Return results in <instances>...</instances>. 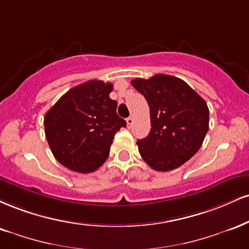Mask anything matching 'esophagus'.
Listing matches in <instances>:
<instances>
[{
	"label": "esophagus",
	"instance_id": "1",
	"mask_svg": "<svg viewBox=\"0 0 249 249\" xmlns=\"http://www.w3.org/2000/svg\"><path fill=\"white\" fill-rule=\"evenodd\" d=\"M126 124H127V127L128 128L132 126V124H133V118H132V117H128V118H126Z\"/></svg>",
	"mask_w": 249,
	"mask_h": 249
}]
</instances>
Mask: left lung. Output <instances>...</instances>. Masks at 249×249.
I'll return each mask as SVG.
<instances>
[{"label":"left lung","mask_w":249,"mask_h":249,"mask_svg":"<svg viewBox=\"0 0 249 249\" xmlns=\"http://www.w3.org/2000/svg\"><path fill=\"white\" fill-rule=\"evenodd\" d=\"M131 83L145 96L151 115L148 136L137 142L143 161L159 172L182 166L197 153L209 130L206 102L183 80L166 74Z\"/></svg>","instance_id":"1"}]
</instances>
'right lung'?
<instances>
[{
  "label": "right lung",
  "mask_w": 249,
  "mask_h": 249,
  "mask_svg": "<svg viewBox=\"0 0 249 249\" xmlns=\"http://www.w3.org/2000/svg\"><path fill=\"white\" fill-rule=\"evenodd\" d=\"M112 83L90 80L71 88L46 112L45 136L62 166L91 173L103 164L117 131L126 122L109 97Z\"/></svg>",
  "instance_id": "obj_1"
}]
</instances>
